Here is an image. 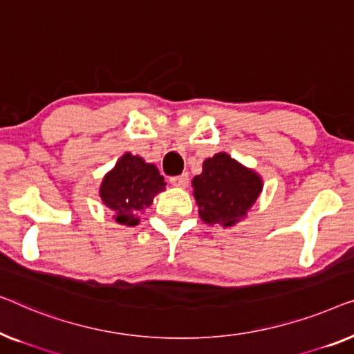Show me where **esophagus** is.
<instances>
[{"mask_svg": "<svg viewBox=\"0 0 354 354\" xmlns=\"http://www.w3.org/2000/svg\"><path fill=\"white\" fill-rule=\"evenodd\" d=\"M171 184H173V186H178V187H186L189 184V175H187V173H183V175L173 176Z\"/></svg>", "mask_w": 354, "mask_h": 354, "instance_id": "obj_1", "label": "esophagus"}]
</instances>
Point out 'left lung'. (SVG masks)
Here are the masks:
<instances>
[{
    "label": "left lung",
    "mask_w": 354,
    "mask_h": 354,
    "mask_svg": "<svg viewBox=\"0 0 354 354\" xmlns=\"http://www.w3.org/2000/svg\"><path fill=\"white\" fill-rule=\"evenodd\" d=\"M192 187L202 220L231 227L255 203L263 184L257 173L221 152L203 162V171L192 179Z\"/></svg>",
    "instance_id": "8db88e82"
}]
</instances>
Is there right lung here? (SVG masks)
Here are the masks:
<instances>
[{"mask_svg": "<svg viewBox=\"0 0 354 354\" xmlns=\"http://www.w3.org/2000/svg\"><path fill=\"white\" fill-rule=\"evenodd\" d=\"M163 189L165 181L156 165L146 163L138 156L125 153L104 178L101 198L109 208L115 210L117 223L136 226L138 212L151 205L153 196Z\"/></svg>", "mask_w": 354, "mask_h": 354, "instance_id": "add662e5", "label": "right lung"}]
</instances>
